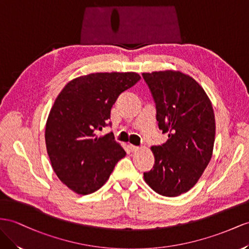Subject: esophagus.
I'll return each instance as SVG.
<instances>
[{"label":"esophagus","instance_id":"1","mask_svg":"<svg viewBox=\"0 0 249 249\" xmlns=\"http://www.w3.org/2000/svg\"><path fill=\"white\" fill-rule=\"evenodd\" d=\"M129 148H130V150H131V151H136V150H138V149H139L138 146H135V145H132V144H130V145H129Z\"/></svg>","mask_w":249,"mask_h":249}]
</instances>
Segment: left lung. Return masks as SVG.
<instances>
[{"mask_svg":"<svg viewBox=\"0 0 249 249\" xmlns=\"http://www.w3.org/2000/svg\"><path fill=\"white\" fill-rule=\"evenodd\" d=\"M167 142L151 146L155 165L144 180L159 195L178 196L200 180L213 157L215 119L203 87L180 70L144 72Z\"/></svg>","mask_w":249,"mask_h":249,"instance_id":"8db88e82","label":"left lung"}]
</instances>
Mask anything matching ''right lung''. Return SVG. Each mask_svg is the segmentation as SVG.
Here are the masks:
<instances>
[{
  "label": "right lung",
  "mask_w": 249,
  "mask_h": 249,
  "mask_svg": "<svg viewBox=\"0 0 249 249\" xmlns=\"http://www.w3.org/2000/svg\"><path fill=\"white\" fill-rule=\"evenodd\" d=\"M140 80L137 72L89 73L68 82L56 97L46 122V149L55 175L73 193L100 189L125 157L112 133L99 131L119 95Z\"/></svg>",
  "instance_id": "add662e5"
}]
</instances>
